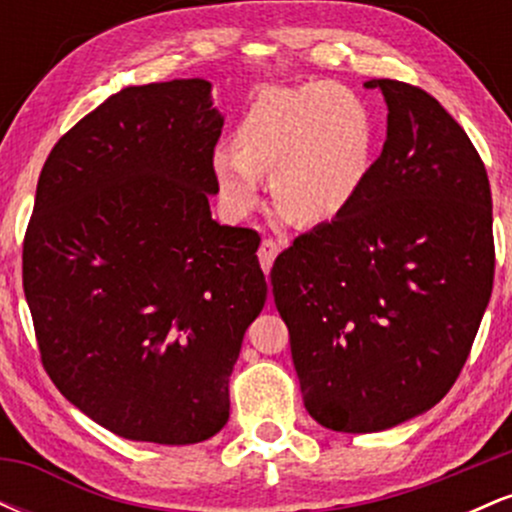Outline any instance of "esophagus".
Returning a JSON list of instances; mask_svg holds the SVG:
<instances>
[{"label": "esophagus", "mask_w": 512, "mask_h": 512, "mask_svg": "<svg viewBox=\"0 0 512 512\" xmlns=\"http://www.w3.org/2000/svg\"><path fill=\"white\" fill-rule=\"evenodd\" d=\"M279 250H281V245L276 243V240H272V238H264V240H262L260 250H257V257H260L262 269H264V272H267V274H269V269H272V264H274V260H276V255H279Z\"/></svg>", "instance_id": "1"}]
</instances>
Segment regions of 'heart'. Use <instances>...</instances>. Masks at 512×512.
I'll list each match as a JSON object with an SVG mask.
<instances>
[{"label": "heart", "instance_id": "obj_1", "mask_svg": "<svg viewBox=\"0 0 512 512\" xmlns=\"http://www.w3.org/2000/svg\"><path fill=\"white\" fill-rule=\"evenodd\" d=\"M233 149H216L211 175L223 209L248 216L272 175L276 204L303 223L354 204L373 161V120L356 93L330 81L262 91L238 120Z\"/></svg>", "mask_w": 512, "mask_h": 512}]
</instances>
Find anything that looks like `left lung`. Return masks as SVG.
Masks as SVG:
<instances>
[{
	"label": "left lung",
	"instance_id": "8db88e82",
	"mask_svg": "<svg viewBox=\"0 0 512 512\" xmlns=\"http://www.w3.org/2000/svg\"><path fill=\"white\" fill-rule=\"evenodd\" d=\"M387 103L383 154L344 214L272 267L303 404L375 433L448 395L493 289L491 187L455 117L424 88L366 81Z\"/></svg>",
	"mask_w": 512,
	"mask_h": 512
}]
</instances>
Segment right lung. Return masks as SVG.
<instances>
[{
    "label": "right lung",
    "instance_id": "add662e5",
    "mask_svg": "<svg viewBox=\"0 0 512 512\" xmlns=\"http://www.w3.org/2000/svg\"><path fill=\"white\" fill-rule=\"evenodd\" d=\"M223 117L211 84L129 86L52 146L23 238L45 373L129 440L202 443L267 301L252 228L211 219Z\"/></svg>",
    "mask_w": 512,
    "mask_h": 512
}]
</instances>
